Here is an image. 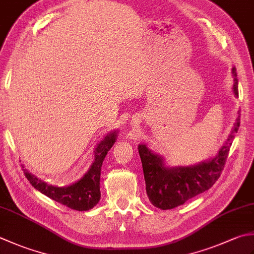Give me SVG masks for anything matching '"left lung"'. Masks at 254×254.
<instances>
[{
  "instance_id": "1",
  "label": "left lung",
  "mask_w": 254,
  "mask_h": 254,
  "mask_svg": "<svg viewBox=\"0 0 254 254\" xmlns=\"http://www.w3.org/2000/svg\"><path fill=\"white\" fill-rule=\"evenodd\" d=\"M233 92L238 97V79L236 67L232 68ZM227 142L219 153L209 161L192 166L168 167L164 158L148 150L145 144L138 145L146 193L154 206L162 210L173 209L185 203L188 199L206 191L217 182L225 167L235 133L240 127V112Z\"/></svg>"
}]
</instances>
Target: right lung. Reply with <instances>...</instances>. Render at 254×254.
Returning a JSON list of instances; mask_svg holds the SVG:
<instances>
[{
    "label": "right lung",
    "instance_id": "add662e5",
    "mask_svg": "<svg viewBox=\"0 0 254 254\" xmlns=\"http://www.w3.org/2000/svg\"><path fill=\"white\" fill-rule=\"evenodd\" d=\"M118 132H110L104 136L94 150V161L84 176L69 186L58 187L49 185L41 178L33 175L27 170H23L28 182L34 188L44 195L59 203L67 206L78 211H86L91 209L100 200V175L101 166L107 153L117 141Z\"/></svg>",
    "mask_w": 254,
    "mask_h": 254
}]
</instances>
